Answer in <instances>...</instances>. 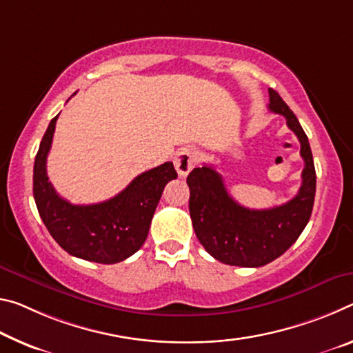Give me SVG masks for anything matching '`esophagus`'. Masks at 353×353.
Returning a JSON list of instances; mask_svg holds the SVG:
<instances>
[{
  "label": "esophagus",
  "instance_id": "34e87169",
  "mask_svg": "<svg viewBox=\"0 0 353 353\" xmlns=\"http://www.w3.org/2000/svg\"><path fill=\"white\" fill-rule=\"evenodd\" d=\"M198 159H199V154L194 149L192 148L181 149V152L176 155V160H174L177 174L181 177H185L188 172L193 170L194 165L198 163Z\"/></svg>",
  "mask_w": 353,
  "mask_h": 353
}]
</instances>
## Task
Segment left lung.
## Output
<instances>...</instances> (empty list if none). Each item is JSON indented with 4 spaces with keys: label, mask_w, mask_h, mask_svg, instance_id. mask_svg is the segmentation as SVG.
<instances>
[{
    "label": "left lung",
    "mask_w": 353,
    "mask_h": 353,
    "mask_svg": "<svg viewBox=\"0 0 353 353\" xmlns=\"http://www.w3.org/2000/svg\"><path fill=\"white\" fill-rule=\"evenodd\" d=\"M268 110L286 117L300 141L305 161L295 198L272 209H247L231 198L223 177L210 165L194 168L187 177L190 216L201 245L228 265L262 267L292 247L310 221L316 196V170L310 141L297 116L273 89Z\"/></svg>",
    "instance_id": "1"
}]
</instances>
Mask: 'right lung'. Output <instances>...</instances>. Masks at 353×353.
<instances>
[{"instance_id":"obj_1","label":"right lung","mask_w":353,"mask_h":353,"mask_svg":"<svg viewBox=\"0 0 353 353\" xmlns=\"http://www.w3.org/2000/svg\"><path fill=\"white\" fill-rule=\"evenodd\" d=\"M59 116V114H58ZM58 116L43 135L34 160L32 193L43 225L67 253L99 264H116L143 247L165 185L177 177L171 161L152 168L114 198L77 205L54 192L47 176V155Z\"/></svg>"}]
</instances>
